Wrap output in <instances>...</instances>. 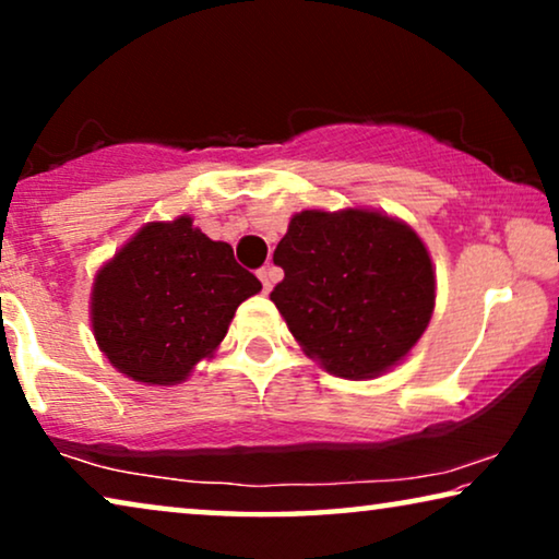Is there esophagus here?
I'll return each instance as SVG.
<instances>
[{
	"mask_svg": "<svg viewBox=\"0 0 559 559\" xmlns=\"http://www.w3.org/2000/svg\"><path fill=\"white\" fill-rule=\"evenodd\" d=\"M257 277L262 280L264 293H270L272 285H274V282H277V277H280V270H274V266H262V270L257 272Z\"/></svg>",
	"mask_w": 559,
	"mask_h": 559,
	"instance_id": "esophagus-1",
	"label": "esophagus"
}]
</instances>
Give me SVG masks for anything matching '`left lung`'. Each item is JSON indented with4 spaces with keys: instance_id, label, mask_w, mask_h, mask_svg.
Masks as SVG:
<instances>
[{
    "instance_id": "8db88e82",
    "label": "left lung",
    "mask_w": 559,
    "mask_h": 559,
    "mask_svg": "<svg viewBox=\"0 0 559 559\" xmlns=\"http://www.w3.org/2000/svg\"><path fill=\"white\" fill-rule=\"evenodd\" d=\"M270 300L305 354L343 379L402 361L435 308V272L407 224L377 211H302L274 249Z\"/></svg>"
}]
</instances>
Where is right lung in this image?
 Instances as JSON below:
<instances>
[{"instance_id":"right-lung-1","label":"right lung","mask_w":559,"mask_h":559,"mask_svg":"<svg viewBox=\"0 0 559 559\" xmlns=\"http://www.w3.org/2000/svg\"><path fill=\"white\" fill-rule=\"evenodd\" d=\"M262 289L226 241L193 218L147 224L96 274L91 323L111 366L142 384H178L211 356L234 312Z\"/></svg>"}]
</instances>
